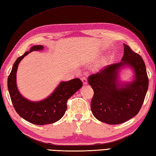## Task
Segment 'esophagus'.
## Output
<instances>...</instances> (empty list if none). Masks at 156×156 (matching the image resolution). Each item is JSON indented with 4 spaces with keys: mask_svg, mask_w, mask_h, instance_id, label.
Listing matches in <instances>:
<instances>
[{
    "mask_svg": "<svg viewBox=\"0 0 156 156\" xmlns=\"http://www.w3.org/2000/svg\"><path fill=\"white\" fill-rule=\"evenodd\" d=\"M81 81H82L83 85H87L88 84V80H87V78L86 76H83V77L81 78Z\"/></svg>",
    "mask_w": 156,
    "mask_h": 156,
    "instance_id": "1",
    "label": "esophagus"
}]
</instances>
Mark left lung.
I'll list each match as a JSON object with an SVG mask.
<instances>
[{"mask_svg": "<svg viewBox=\"0 0 156 156\" xmlns=\"http://www.w3.org/2000/svg\"><path fill=\"white\" fill-rule=\"evenodd\" d=\"M121 62L108 66L104 69L88 76L89 85L94 90L91 110L95 118L110 125H118L137 114L143 105L149 86L146 66L140 55L124 44ZM129 66L135 71L133 82L118 81V72Z\"/></svg>", "mask_w": 156, "mask_h": 156, "instance_id": "obj_1", "label": "left lung"}]
</instances>
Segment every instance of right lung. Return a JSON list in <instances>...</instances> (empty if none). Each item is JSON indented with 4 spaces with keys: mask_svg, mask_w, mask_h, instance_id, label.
<instances>
[{
    "mask_svg": "<svg viewBox=\"0 0 156 156\" xmlns=\"http://www.w3.org/2000/svg\"><path fill=\"white\" fill-rule=\"evenodd\" d=\"M43 49V46H34L29 51L19 57L13 64L7 80L8 90L16 112L27 121L38 125L53 123L61 119L67 109V101L83 86L80 79L76 78L62 81L50 96L40 101H31L22 96L16 85V72L19 63L28 53Z\"/></svg>",
    "mask_w": 156,
    "mask_h": 156,
    "instance_id": "right-lung-1",
    "label": "right lung"
}]
</instances>
